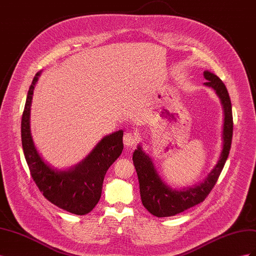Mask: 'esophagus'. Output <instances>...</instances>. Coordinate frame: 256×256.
<instances>
[{
  "label": "esophagus",
  "instance_id": "1",
  "mask_svg": "<svg viewBox=\"0 0 256 256\" xmlns=\"http://www.w3.org/2000/svg\"><path fill=\"white\" fill-rule=\"evenodd\" d=\"M138 142V136L134 132H131L128 131L125 134H124V144L126 147H134Z\"/></svg>",
  "mask_w": 256,
  "mask_h": 256
}]
</instances>
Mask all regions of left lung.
Instances as JSON below:
<instances>
[{"label": "left lung", "mask_w": 256, "mask_h": 256, "mask_svg": "<svg viewBox=\"0 0 256 256\" xmlns=\"http://www.w3.org/2000/svg\"><path fill=\"white\" fill-rule=\"evenodd\" d=\"M204 78L207 80L204 84L208 88H212L221 100L224 112V122L223 147L218 164L203 182L182 190L172 189L161 180L152 159L148 154L144 152L140 145L134 152L132 160L138 174V184H140L142 204L152 214L158 218L175 216L187 210L190 207L202 203L218 180L228 157L232 138H233V114H232V104L228 92L219 76L214 74L206 70L204 72Z\"/></svg>", "instance_id": "8db88e82"}]
</instances>
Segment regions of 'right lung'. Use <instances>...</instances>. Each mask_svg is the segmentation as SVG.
<instances>
[{"label": "right lung", "instance_id": "add662e5", "mask_svg": "<svg viewBox=\"0 0 256 256\" xmlns=\"http://www.w3.org/2000/svg\"><path fill=\"white\" fill-rule=\"evenodd\" d=\"M42 72H37L28 88L21 120V140L30 175L44 196L56 206L74 214L92 210L102 196L104 178L122 152V130L104 136L88 157L69 170H58L44 162L30 134V115L33 90Z\"/></svg>", "mask_w": 256, "mask_h": 256}]
</instances>
